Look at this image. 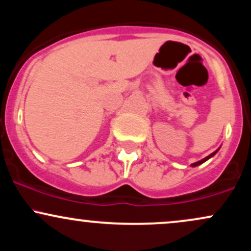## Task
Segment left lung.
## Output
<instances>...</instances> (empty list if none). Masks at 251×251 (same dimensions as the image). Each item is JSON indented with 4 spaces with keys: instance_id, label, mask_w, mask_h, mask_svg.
<instances>
[{
    "instance_id": "left-lung-1",
    "label": "left lung",
    "mask_w": 251,
    "mask_h": 251,
    "mask_svg": "<svg viewBox=\"0 0 251 251\" xmlns=\"http://www.w3.org/2000/svg\"><path fill=\"white\" fill-rule=\"evenodd\" d=\"M218 150H220V149H217V150H216V151H215V152H212V153H211V154H209V155H208V157L203 158V159H201V160H200V162H196V163H194V164H191V166H192V168H195V166H198V165H201V164L205 163V162H206V160H208V159H210V158H211V157H214V155H215L216 153H217V152H218Z\"/></svg>"
}]
</instances>
